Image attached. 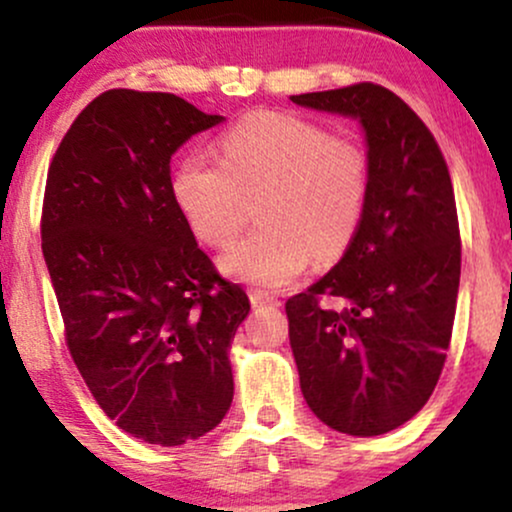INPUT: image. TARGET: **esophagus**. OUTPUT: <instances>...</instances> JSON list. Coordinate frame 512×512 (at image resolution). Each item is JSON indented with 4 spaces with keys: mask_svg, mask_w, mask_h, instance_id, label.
<instances>
[{
    "mask_svg": "<svg viewBox=\"0 0 512 512\" xmlns=\"http://www.w3.org/2000/svg\"><path fill=\"white\" fill-rule=\"evenodd\" d=\"M250 303L255 305V308H274V305H279V298L269 296V293L264 291H250Z\"/></svg>",
    "mask_w": 512,
    "mask_h": 512,
    "instance_id": "obj_1",
    "label": "esophagus"
}]
</instances>
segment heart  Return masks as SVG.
I'll return each mask as SVG.
<instances>
[{"mask_svg":"<svg viewBox=\"0 0 512 512\" xmlns=\"http://www.w3.org/2000/svg\"><path fill=\"white\" fill-rule=\"evenodd\" d=\"M173 199L202 243L228 245L243 226V199L260 197V231L219 257L245 284L279 289L308 267L344 255L368 199V156L356 142L284 113H255L221 137V163L185 156Z\"/></svg>","mask_w":512,"mask_h":512,"instance_id":"b5f03b06","label":"heart"}]
</instances>
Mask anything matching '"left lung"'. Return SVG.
I'll use <instances>...</instances> for the list:
<instances>
[{
	"label": "left lung",
	"instance_id": "8db88e82",
	"mask_svg": "<svg viewBox=\"0 0 512 512\" xmlns=\"http://www.w3.org/2000/svg\"><path fill=\"white\" fill-rule=\"evenodd\" d=\"M356 120L368 199L334 267L286 301L301 392L322 424L383 436L433 395L460 289V226L445 158L419 115L378 84L291 96Z\"/></svg>",
	"mask_w": 512,
	"mask_h": 512
}]
</instances>
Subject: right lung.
Instances as JSON below:
<instances>
[{
    "mask_svg": "<svg viewBox=\"0 0 512 512\" xmlns=\"http://www.w3.org/2000/svg\"><path fill=\"white\" fill-rule=\"evenodd\" d=\"M219 122L173 93L113 88L64 134L45 185L43 255L76 368L122 431L166 448L226 416L250 313L170 190L175 151Z\"/></svg>",
    "mask_w": 512,
    "mask_h": 512,
    "instance_id": "right-lung-1",
    "label": "right lung"
}]
</instances>
